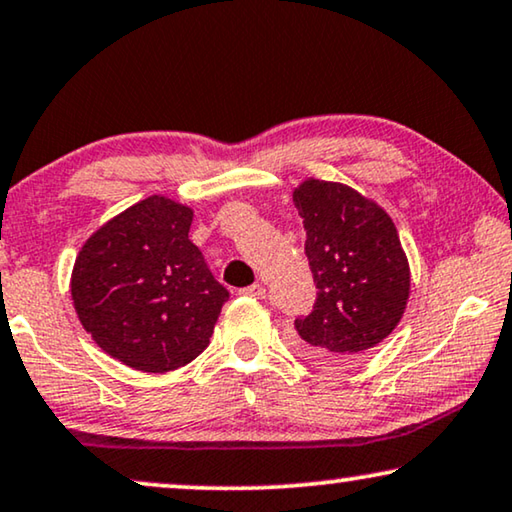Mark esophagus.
Masks as SVG:
<instances>
[{
    "label": "esophagus",
    "mask_w": 512,
    "mask_h": 512,
    "mask_svg": "<svg viewBox=\"0 0 512 512\" xmlns=\"http://www.w3.org/2000/svg\"><path fill=\"white\" fill-rule=\"evenodd\" d=\"M241 294H246V297H253V299H264L266 297V290H264V285L255 283V285H250V287H243Z\"/></svg>",
    "instance_id": "1"
}]
</instances>
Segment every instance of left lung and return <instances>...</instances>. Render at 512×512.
<instances>
[{"label":"left lung","instance_id":"obj_1","mask_svg":"<svg viewBox=\"0 0 512 512\" xmlns=\"http://www.w3.org/2000/svg\"><path fill=\"white\" fill-rule=\"evenodd\" d=\"M313 271V311L299 315V348L320 362H348L399 325L410 271L397 227L383 208L341 183L311 181L294 190Z\"/></svg>","mask_w":512,"mask_h":512}]
</instances>
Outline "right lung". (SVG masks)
<instances>
[{
  "label": "right lung",
  "mask_w": 512,
  "mask_h": 512,
  "mask_svg": "<svg viewBox=\"0 0 512 512\" xmlns=\"http://www.w3.org/2000/svg\"><path fill=\"white\" fill-rule=\"evenodd\" d=\"M192 211L148 197L95 232L76 257L71 297L99 348L146 373H167L206 350L229 299L187 239Z\"/></svg>",
  "instance_id": "add662e5"
}]
</instances>
